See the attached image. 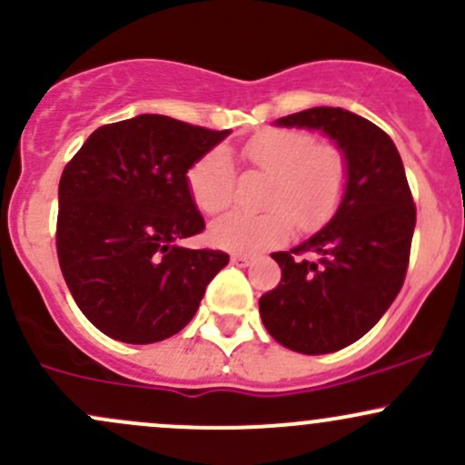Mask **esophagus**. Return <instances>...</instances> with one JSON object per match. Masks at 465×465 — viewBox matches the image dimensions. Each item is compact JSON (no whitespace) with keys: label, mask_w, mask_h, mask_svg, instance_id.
Returning a JSON list of instances; mask_svg holds the SVG:
<instances>
[{"label":"esophagus","mask_w":465,"mask_h":465,"mask_svg":"<svg viewBox=\"0 0 465 465\" xmlns=\"http://www.w3.org/2000/svg\"><path fill=\"white\" fill-rule=\"evenodd\" d=\"M232 262L236 264V267H249V264H252V258L236 253V256H232Z\"/></svg>","instance_id":"esophagus-1"}]
</instances>
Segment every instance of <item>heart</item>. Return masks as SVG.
<instances>
[{
	"label": "heart",
	"instance_id": "heart-1",
	"mask_svg": "<svg viewBox=\"0 0 465 465\" xmlns=\"http://www.w3.org/2000/svg\"><path fill=\"white\" fill-rule=\"evenodd\" d=\"M242 158L272 176L264 207L269 212H229L209 227V242L224 252L258 253L287 242L293 221L302 232L322 227L340 207L346 187L344 154L333 145H315L302 130H264L242 145ZM192 201L203 213H218L232 203L236 167L216 147L198 158L187 174Z\"/></svg>",
	"mask_w": 465,
	"mask_h": 465
}]
</instances>
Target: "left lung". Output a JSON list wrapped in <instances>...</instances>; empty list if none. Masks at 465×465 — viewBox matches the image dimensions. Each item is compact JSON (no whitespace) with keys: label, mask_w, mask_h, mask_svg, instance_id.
Wrapping results in <instances>:
<instances>
[{"label":"left lung","mask_w":465,"mask_h":465,"mask_svg":"<svg viewBox=\"0 0 465 465\" xmlns=\"http://www.w3.org/2000/svg\"><path fill=\"white\" fill-rule=\"evenodd\" d=\"M320 130L346 161V187L333 218L291 252L272 258L282 280L260 298V318L278 344L324 355L353 344L389 311L404 284L415 205L404 163L384 130L341 108H311L275 121ZM318 252V261L293 259Z\"/></svg>","instance_id":"1"}]
</instances>
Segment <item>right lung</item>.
Wrapping results in <instances>:
<instances>
[{"mask_svg":"<svg viewBox=\"0 0 465 465\" xmlns=\"http://www.w3.org/2000/svg\"><path fill=\"white\" fill-rule=\"evenodd\" d=\"M229 130L139 114L101 125L59 181L57 253L76 307L101 333L154 344L185 329L229 256L178 241L205 229L187 172Z\"/></svg>","mask_w":465,"mask_h":465,"instance_id":"right-lung-1","label":"right lung"}]
</instances>
